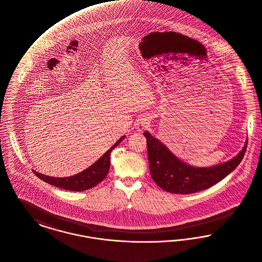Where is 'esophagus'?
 <instances>
[{
  "instance_id": "1",
  "label": "esophagus",
  "mask_w": 262,
  "mask_h": 262,
  "mask_svg": "<svg viewBox=\"0 0 262 262\" xmlns=\"http://www.w3.org/2000/svg\"><path fill=\"white\" fill-rule=\"evenodd\" d=\"M146 126H147V122L145 120H140L139 123H138V129H139V132L143 130Z\"/></svg>"
}]
</instances>
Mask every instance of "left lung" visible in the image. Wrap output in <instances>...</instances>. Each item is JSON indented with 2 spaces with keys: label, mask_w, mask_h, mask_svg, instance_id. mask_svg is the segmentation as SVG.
<instances>
[{
  "label": "left lung",
  "mask_w": 262,
  "mask_h": 262,
  "mask_svg": "<svg viewBox=\"0 0 262 262\" xmlns=\"http://www.w3.org/2000/svg\"><path fill=\"white\" fill-rule=\"evenodd\" d=\"M143 136L146 138L149 169L154 182L163 190L175 194H191L216 184L241 163L247 147L246 141L243 150L230 161L199 168L178 159L149 133L145 132Z\"/></svg>",
  "instance_id": "left-lung-1"
}]
</instances>
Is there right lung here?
Masks as SVG:
<instances>
[{
	"label": "right lung",
	"mask_w": 262,
	"mask_h": 262,
	"mask_svg": "<svg viewBox=\"0 0 262 262\" xmlns=\"http://www.w3.org/2000/svg\"><path fill=\"white\" fill-rule=\"evenodd\" d=\"M123 138L124 137H122L119 139L106 154H104L101 158H99V160L96 161L89 168L78 173L76 175H73L70 177H64V178H56V177L46 176L34 170H32V172L45 182L59 187L61 189L75 191V192L88 190L90 188H93L94 186L99 184L106 178L110 169L111 152L123 140Z\"/></svg>",
	"instance_id": "right-lung-1"
}]
</instances>
